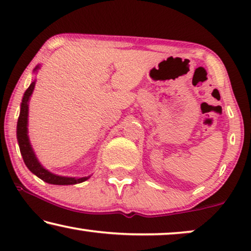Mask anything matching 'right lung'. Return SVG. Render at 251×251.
<instances>
[{
  "mask_svg": "<svg viewBox=\"0 0 251 251\" xmlns=\"http://www.w3.org/2000/svg\"><path fill=\"white\" fill-rule=\"evenodd\" d=\"M40 68V65L34 68V72H37ZM34 88H35V80H34L28 89L24 94L22 104H20V114L18 118V122H17V140H18L20 153H22L24 162H25L26 167L28 168L30 173H33L35 176L41 178L43 181L48 184L53 185H74L80 184L82 181H85L90 178L88 177H65L59 176V175L50 173L49 170L46 169L34 153L33 147L30 145L29 137H28V102L32 96Z\"/></svg>",
  "mask_w": 251,
  "mask_h": 251,
  "instance_id": "right-lung-1",
  "label": "right lung"
}]
</instances>
